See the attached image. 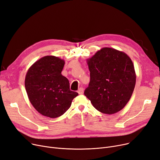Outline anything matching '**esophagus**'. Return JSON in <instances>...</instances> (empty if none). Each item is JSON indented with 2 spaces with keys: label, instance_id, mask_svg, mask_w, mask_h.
Wrapping results in <instances>:
<instances>
[{
  "label": "esophagus",
  "instance_id": "1",
  "mask_svg": "<svg viewBox=\"0 0 160 160\" xmlns=\"http://www.w3.org/2000/svg\"><path fill=\"white\" fill-rule=\"evenodd\" d=\"M78 93L80 95H82L83 93H84V89H83L82 88H80L78 90Z\"/></svg>",
  "mask_w": 160,
  "mask_h": 160
}]
</instances>
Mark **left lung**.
<instances>
[{
    "mask_svg": "<svg viewBox=\"0 0 160 160\" xmlns=\"http://www.w3.org/2000/svg\"><path fill=\"white\" fill-rule=\"evenodd\" d=\"M90 82L84 95L99 112L112 114L124 108L133 94L136 74L131 58L123 52L102 48L87 59Z\"/></svg>",
    "mask_w": 160,
    "mask_h": 160,
    "instance_id": "8db88e82",
    "label": "left lung"
}]
</instances>
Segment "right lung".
<instances>
[{
    "mask_svg": "<svg viewBox=\"0 0 160 160\" xmlns=\"http://www.w3.org/2000/svg\"><path fill=\"white\" fill-rule=\"evenodd\" d=\"M64 65L63 59L47 55L33 63L25 76V87L32 105L51 118L63 115L78 95L70 90L68 80L61 74Z\"/></svg>",
    "mask_w": 160,
    "mask_h": 160,
    "instance_id": "right-lung-1",
    "label": "right lung"
}]
</instances>
